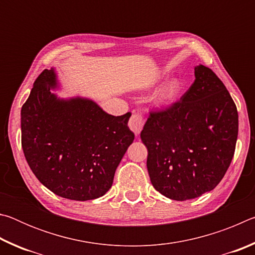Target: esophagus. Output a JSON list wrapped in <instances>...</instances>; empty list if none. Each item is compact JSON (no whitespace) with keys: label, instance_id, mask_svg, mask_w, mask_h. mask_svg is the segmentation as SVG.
<instances>
[{"label":"esophagus","instance_id":"1","mask_svg":"<svg viewBox=\"0 0 255 255\" xmlns=\"http://www.w3.org/2000/svg\"><path fill=\"white\" fill-rule=\"evenodd\" d=\"M144 125H145V119L138 114H132L130 119H129L128 122L129 128H130L136 135H139L141 129L144 128Z\"/></svg>","mask_w":255,"mask_h":255}]
</instances>
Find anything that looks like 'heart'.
Wrapping results in <instances>:
<instances>
[{
  "label": "heart",
  "mask_w": 255,
  "mask_h": 255,
  "mask_svg": "<svg viewBox=\"0 0 255 255\" xmlns=\"http://www.w3.org/2000/svg\"><path fill=\"white\" fill-rule=\"evenodd\" d=\"M180 92V83L176 80H172L169 83H166L161 89V91L157 94V102L162 105L173 102L179 96Z\"/></svg>",
  "instance_id": "b5f03b06"
}]
</instances>
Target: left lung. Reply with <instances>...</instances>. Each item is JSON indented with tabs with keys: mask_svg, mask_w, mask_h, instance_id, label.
Masks as SVG:
<instances>
[{
	"mask_svg": "<svg viewBox=\"0 0 255 255\" xmlns=\"http://www.w3.org/2000/svg\"><path fill=\"white\" fill-rule=\"evenodd\" d=\"M180 100L150 110L140 138L153 187L172 200H189L221 182L234 156L239 114L221 79L204 65Z\"/></svg>",
	"mask_w": 255,
	"mask_h": 255,
	"instance_id": "left-lung-1",
	"label": "left lung"
}]
</instances>
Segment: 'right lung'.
Segmentation results:
<instances>
[{
    "label": "right lung",
    "instance_id": "right-lung-1",
    "mask_svg": "<svg viewBox=\"0 0 255 255\" xmlns=\"http://www.w3.org/2000/svg\"><path fill=\"white\" fill-rule=\"evenodd\" d=\"M53 70L34 81L21 109V144L37 179L55 195L91 200L105 195L135 135L130 112L111 116L86 99L59 100Z\"/></svg>",
    "mask_w": 255,
    "mask_h": 255
}]
</instances>
